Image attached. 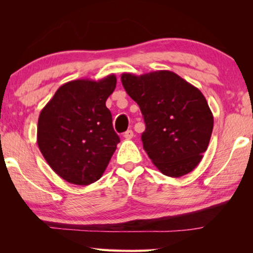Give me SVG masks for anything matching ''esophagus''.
<instances>
[{"instance_id": "obj_1", "label": "esophagus", "mask_w": 253, "mask_h": 253, "mask_svg": "<svg viewBox=\"0 0 253 253\" xmlns=\"http://www.w3.org/2000/svg\"><path fill=\"white\" fill-rule=\"evenodd\" d=\"M124 137H125L126 139H131L132 137H134V131H132L131 129H128L127 131L124 132Z\"/></svg>"}]
</instances>
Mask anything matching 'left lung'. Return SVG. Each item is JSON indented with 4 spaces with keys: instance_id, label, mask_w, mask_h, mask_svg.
Wrapping results in <instances>:
<instances>
[{
    "instance_id": "left-lung-1",
    "label": "left lung",
    "mask_w": 253,
    "mask_h": 253,
    "mask_svg": "<svg viewBox=\"0 0 253 253\" xmlns=\"http://www.w3.org/2000/svg\"><path fill=\"white\" fill-rule=\"evenodd\" d=\"M142 111L145 152L161 172L181 177L199 165L213 130V115L198 88L169 70L122 75Z\"/></svg>"
}]
</instances>
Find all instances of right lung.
Masks as SVG:
<instances>
[{"instance_id": "obj_1", "label": "right lung", "mask_w": 253, "mask_h": 253, "mask_svg": "<svg viewBox=\"0 0 253 253\" xmlns=\"http://www.w3.org/2000/svg\"><path fill=\"white\" fill-rule=\"evenodd\" d=\"M115 75L62 84L38 121L37 142L55 173L68 183L89 185L99 179L119 137L106 100L116 88Z\"/></svg>"}]
</instances>
